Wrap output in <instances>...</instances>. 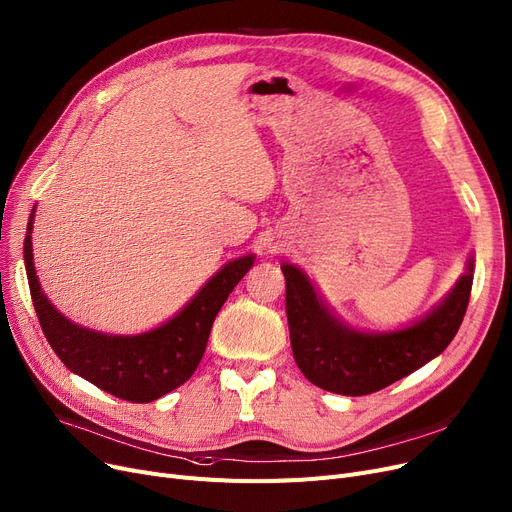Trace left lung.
Wrapping results in <instances>:
<instances>
[{
  "mask_svg": "<svg viewBox=\"0 0 512 512\" xmlns=\"http://www.w3.org/2000/svg\"><path fill=\"white\" fill-rule=\"evenodd\" d=\"M473 258L448 298L423 321L394 333H360L346 327L316 294L310 279L283 264L291 350L304 377L327 392L367 396L421 369L454 339L471 298Z\"/></svg>",
  "mask_w": 512,
  "mask_h": 512,
  "instance_id": "left-lung-1",
  "label": "left lung"
}]
</instances>
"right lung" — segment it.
<instances>
[{
    "mask_svg": "<svg viewBox=\"0 0 512 512\" xmlns=\"http://www.w3.org/2000/svg\"><path fill=\"white\" fill-rule=\"evenodd\" d=\"M33 214L24 237V266L39 325L66 367L104 392L127 402H154L183 385L204 356L218 310L246 275L254 256L223 266L175 319L141 335H104L70 323L47 302L33 266Z\"/></svg>",
    "mask_w": 512,
    "mask_h": 512,
    "instance_id": "obj_1",
    "label": "right lung"
}]
</instances>
